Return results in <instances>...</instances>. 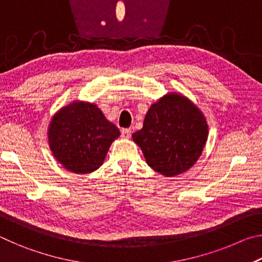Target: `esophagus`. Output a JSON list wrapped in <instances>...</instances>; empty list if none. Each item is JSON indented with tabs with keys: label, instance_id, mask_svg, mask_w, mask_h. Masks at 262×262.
I'll return each instance as SVG.
<instances>
[{
	"label": "esophagus",
	"instance_id": "1",
	"mask_svg": "<svg viewBox=\"0 0 262 262\" xmlns=\"http://www.w3.org/2000/svg\"><path fill=\"white\" fill-rule=\"evenodd\" d=\"M130 135H132L130 128H123V129L121 130V136L123 137V139H129Z\"/></svg>",
	"mask_w": 262,
	"mask_h": 262
}]
</instances>
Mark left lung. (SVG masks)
I'll list each match as a JSON object with an SVG mask.
<instances>
[{"mask_svg":"<svg viewBox=\"0 0 262 262\" xmlns=\"http://www.w3.org/2000/svg\"><path fill=\"white\" fill-rule=\"evenodd\" d=\"M132 137L150 167L165 177H174L187 171L201 156L208 125L192 101L171 92L150 106L143 127Z\"/></svg>","mask_w":262,"mask_h":262,"instance_id":"8db88e82","label":"left lung"}]
</instances>
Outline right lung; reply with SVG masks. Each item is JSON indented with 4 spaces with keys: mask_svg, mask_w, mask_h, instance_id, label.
<instances>
[{
    "mask_svg": "<svg viewBox=\"0 0 262 262\" xmlns=\"http://www.w3.org/2000/svg\"><path fill=\"white\" fill-rule=\"evenodd\" d=\"M120 132L97 105L74 101L54 114L48 127V142L56 161L68 171L86 174L103 165Z\"/></svg>",
    "mask_w": 262,
    "mask_h": 262,
    "instance_id": "obj_1",
    "label": "right lung"
}]
</instances>
